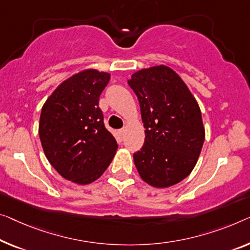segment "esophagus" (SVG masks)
<instances>
[{
    "label": "esophagus",
    "mask_w": 250,
    "mask_h": 250,
    "mask_svg": "<svg viewBox=\"0 0 250 250\" xmlns=\"http://www.w3.org/2000/svg\"><path fill=\"white\" fill-rule=\"evenodd\" d=\"M118 133H119V135H120L121 138H124L125 135V128H122L120 130H118Z\"/></svg>",
    "instance_id": "1"
}]
</instances>
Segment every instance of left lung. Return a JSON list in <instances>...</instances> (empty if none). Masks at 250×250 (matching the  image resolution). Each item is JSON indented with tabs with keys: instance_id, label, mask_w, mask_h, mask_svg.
<instances>
[{
	"instance_id": "left-lung-1",
	"label": "left lung",
	"mask_w": 250,
	"mask_h": 250,
	"mask_svg": "<svg viewBox=\"0 0 250 250\" xmlns=\"http://www.w3.org/2000/svg\"><path fill=\"white\" fill-rule=\"evenodd\" d=\"M140 104L145 144L133 154L143 181L164 188L180 183L196 165L206 138L199 104L180 75L159 65L128 81Z\"/></svg>"
}]
</instances>
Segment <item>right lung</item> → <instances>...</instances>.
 <instances>
[{
	"label": "right lung",
	"instance_id": "obj_1",
	"mask_svg": "<svg viewBox=\"0 0 250 250\" xmlns=\"http://www.w3.org/2000/svg\"><path fill=\"white\" fill-rule=\"evenodd\" d=\"M109 81V73L82 70L59 84L42 109L39 137L44 155L73 183L98 180L117 152V141L104 126L99 107Z\"/></svg>",
	"mask_w": 250,
	"mask_h": 250
}]
</instances>
